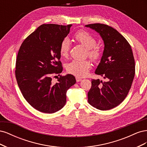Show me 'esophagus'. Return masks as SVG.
Returning a JSON list of instances; mask_svg holds the SVG:
<instances>
[{
  "mask_svg": "<svg viewBox=\"0 0 147 147\" xmlns=\"http://www.w3.org/2000/svg\"><path fill=\"white\" fill-rule=\"evenodd\" d=\"M82 80V79L80 77H76V81L77 82H81Z\"/></svg>",
  "mask_w": 147,
  "mask_h": 147,
  "instance_id": "obj_1",
  "label": "esophagus"
}]
</instances>
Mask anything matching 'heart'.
<instances>
[{
	"label": "heart",
	"instance_id": "obj_1",
	"mask_svg": "<svg viewBox=\"0 0 147 147\" xmlns=\"http://www.w3.org/2000/svg\"><path fill=\"white\" fill-rule=\"evenodd\" d=\"M74 38L76 40L88 49V55L94 61H97L100 57L99 49L95 47L96 38L90 33L84 30H80L75 34ZM70 43L67 38L63 40L60 44V54L63 57L69 55ZM91 63L88 60H74L67 64V72L78 77H85L91 68Z\"/></svg>",
	"mask_w": 147,
	"mask_h": 147
}]
</instances>
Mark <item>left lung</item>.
<instances>
[{
	"instance_id": "obj_1",
	"label": "left lung",
	"mask_w": 147,
	"mask_h": 147,
	"mask_svg": "<svg viewBox=\"0 0 147 147\" xmlns=\"http://www.w3.org/2000/svg\"><path fill=\"white\" fill-rule=\"evenodd\" d=\"M85 27L99 34L104 43L103 55L95 74L106 79L91 80L88 92L89 104L100 110L118 106L127 96L135 75L131 47L123 35L107 25L96 23Z\"/></svg>"
}]
</instances>
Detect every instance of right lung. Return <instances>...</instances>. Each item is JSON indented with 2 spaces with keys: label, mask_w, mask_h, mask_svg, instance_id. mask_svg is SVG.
Returning <instances> with one entry per match:
<instances>
[{
  "label": "right lung",
  "mask_w": 147,
  "mask_h": 147,
  "mask_svg": "<svg viewBox=\"0 0 147 147\" xmlns=\"http://www.w3.org/2000/svg\"><path fill=\"white\" fill-rule=\"evenodd\" d=\"M72 24H42L26 38L18 53L15 75L24 99L36 110L53 113L66 102V92L76 83L71 74L51 82L52 74L63 71L60 44L70 32Z\"/></svg>",
  "instance_id": "add662e5"
}]
</instances>
